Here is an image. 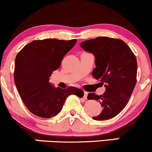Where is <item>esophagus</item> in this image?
Wrapping results in <instances>:
<instances>
[{"instance_id":"1","label":"esophagus","mask_w":152,"mask_h":152,"mask_svg":"<svg viewBox=\"0 0 152 152\" xmlns=\"http://www.w3.org/2000/svg\"><path fill=\"white\" fill-rule=\"evenodd\" d=\"M83 98H84V99H87V96H88V92L86 91H84L83 92Z\"/></svg>"}]
</instances>
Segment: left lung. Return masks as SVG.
Listing matches in <instances>:
<instances>
[{
	"label": "left lung",
	"instance_id": "1",
	"mask_svg": "<svg viewBox=\"0 0 152 152\" xmlns=\"http://www.w3.org/2000/svg\"><path fill=\"white\" fill-rule=\"evenodd\" d=\"M81 46L95 57L96 67L92 75L104 84L102 95L88 94V100H98L103 107L96 121L108 120L119 114L126 106L137 83V62L124 41L117 38L98 37L83 41Z\"/></svg>",
	"mask_w": 152,
	"mask_h": 152
}]
</instances>
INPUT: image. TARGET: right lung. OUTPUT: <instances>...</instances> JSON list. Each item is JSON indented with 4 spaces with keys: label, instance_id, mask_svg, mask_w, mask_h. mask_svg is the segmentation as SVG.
<instances>
[{
    "label": "right lung",
    "instance_id": "1",
    "mask_svg": "<svg viewBox=\"0 0 152 152\" xmlns=\"http://www.w3.org/2000/svg\"><path fill=\"white\" fill-rule=\"evenodd\" d=\"M76 43V39L36 40L28 43L17 54L15 84L26 108L36 116L53 117L60 112L71 94L83 96L80 88H55L49 82L53 71L60 67L64 56Z\"/></svg>",
    "mask_w": 152,
    "mask_h": 152
}]
</instances>
